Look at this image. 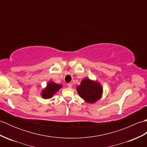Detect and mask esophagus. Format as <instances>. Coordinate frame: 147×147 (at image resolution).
Listing matches in <instances>:
<instances>
[{"label": "esophagus", "instance_id": "obj_1", "mask_svg": "<svg viewBox=\"0 0 147 147\" xmlns=\"http://www.w3.org/2000/svg\"><path fill=\"white\" fill-rule=\"evenodd\" d=\"M67 86L69 87V88H71V87H72V83H69L67 84Z\"/></svg>", "mask_w": 147, "mask_h": 147}]
</instances>
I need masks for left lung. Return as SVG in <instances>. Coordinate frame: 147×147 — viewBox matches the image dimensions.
<instances>
[{"mask_svg": "<svg viewBox=\"0 0 147 147\" xmlns=\"http://www.w3.org/2000/svg\"><path fill=\"white\" fill-rule=\"evenodd\" d=\"M76 90L80 97L90 104H93L100 99L103 93L100 83L88 78H84L81 82L80 85L76 87Z\"/></svg>", "mask_w": 147, "mask_h": 147, "instance_id": "1", "label": "left lung"}]
</instances>
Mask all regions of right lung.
Returning <instances> with one entry per match:
<instances>
[{"mask_svg":"<svg viewBox=\"0 0 147 147\" xmlns=\"http://www.w3.org/2000/svg\"><path fill=\"white\" fill-rule=\"evenodd\" d=\"M60 84H57L54 82L50 81L47 84V86L41 92V96L44 99L51 98L59 90L62 88Z\"/></svg>","mask_w":147,"mask_h":147,"instance_id":"right-lung-1","label":"right lung"}]
</instances>
